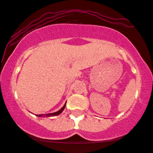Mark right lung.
Listing matches in <instances>:
<instances>
[{"mask_svg": "<svg viewBox=\"0 0 153 153\" xmlns=\"http://www.w3.org/2000/svg\"><path fill=\"white\" fill-rule=\"evenodd\" d=\"M65 105H66V102L64 105L63 107L61 108L60 110H59L57 112H55V113H48V114H45V115H36L38 117H51V116H56V115H60V113H62V111H63V110L65 109Z\"/></svg>", "mask_w": 153, "mask_h": 153, "instance_id": "1", "label": "right lung"}]
</instances>
